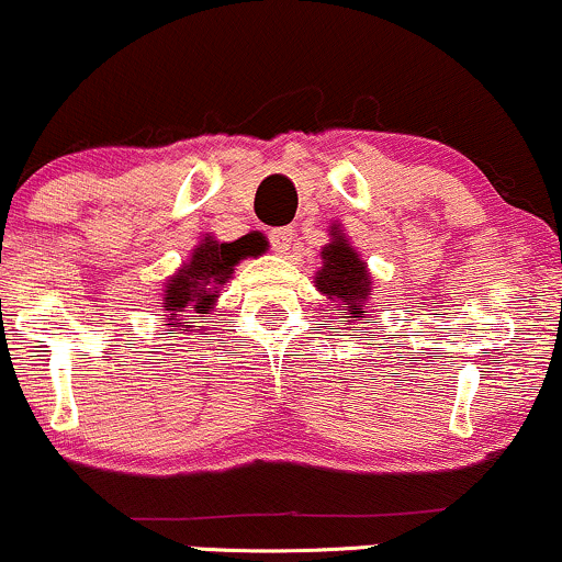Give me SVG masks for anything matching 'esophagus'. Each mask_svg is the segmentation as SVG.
Segmentation results:
<instances>
[{
  "label": "esophagus",
  "mask_w": 562,
  "mask_h": 562,
  "mask_svg": "<svg viewBox=\"0 0 562 562\" xmlns=\"http://www.w3.org/2000/svg\"><path fill=\"white\" fill-rule=\"evenodd\" d=\"M269 243H271V250H274V252H288V250H291V243H293V229H291V226H280V229H271L269 232Z\"/></svg>",
  "instance_id": "obj_1"
}]
</instances>
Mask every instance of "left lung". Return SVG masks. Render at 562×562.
Instances as JSON below:
<instances>
[{"instance_id": "1", "label": "left lung", "mask_w": 562, "mask_h": 562, "mask_svg": "<svg viewBox=\"0 0 562 562\" xmlns=\"http://www.w3.org/2000/svg\"><path fill=\"white\" fill-rule=\"evenodd\" d=\"M317 288L328 299H336L351 317H360V304L371 295V277L366 263L357 258L344 237H336L323 250V269L317 274Z\"/></svg>"}]
</instances>
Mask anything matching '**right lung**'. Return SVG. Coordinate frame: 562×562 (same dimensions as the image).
<instances>
[{
  "instance_id": "1",
  "label": "right lung",
  "mask_w": 562,
  "mask_h": 562,
  "mask_svg": "<svg viewBox=\"0 0 562 562\" xmlns=\"http://www.w3.org/2000/svg\"><path fill=\"white\" fill-rule=\"evenodd\" d=\"M252 252H256V243L250 237L234 239V243L205 239L194 250L187 267L172 277L170 288L165 291L168 325L183 328L181 319L211 312L213 301L218 299V288L229 280L234 267ZM189 328H194V325H189Z\"/></svg>"
}]
</instances>
